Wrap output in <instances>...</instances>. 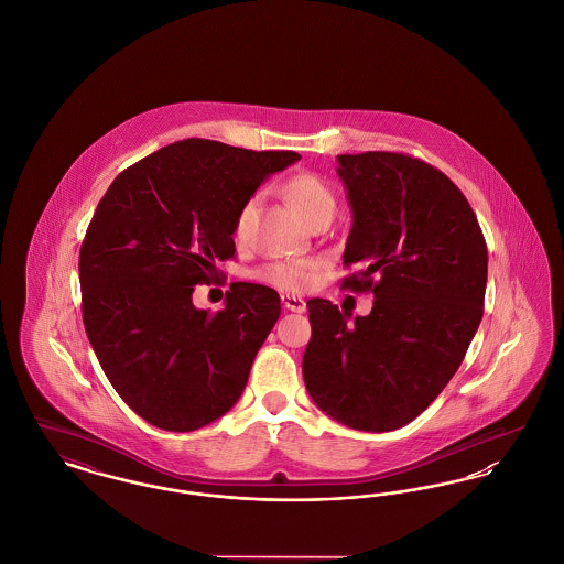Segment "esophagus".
<instances>
[{
  "label": "esophagus",
  "mask_w": 564,
  "mask_h": 564,
  "mask_svg": "<svg viewBox=\"0 0 564 564\" xmlns=\"http://www.w3.org/2000/svg\"><path fill=\"white\" fill-rule=\"evenodd\" d=\"M281 302H283V306L288 311H294V313H304L306 311V302L300 295L283 294L281 295Z\"/></svg>",
  "instance_id": "obj_1"
}]
</instances>
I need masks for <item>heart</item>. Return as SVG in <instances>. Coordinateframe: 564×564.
Masks as SVG:
<instances>
[{"label":"heart","instance_id":"1","mask_svg":"<svg viewBox=\"0 0 564 564\" xmlns=\"http://www.w3.org/2000/svg\"><path fill=\"white\" fill-rule=\"evenodd\" d=\"M283 194L295 214L300 215L304 221H311L313 217H319V215H334L336 212V194L317 173H297L294 177H290L283 186ZM251 207H253V203H247L237 215V221H235L237 237H242V232H245ZM315 272H317L315 262H306V260L281 262L279 260V262H269V264L253 270L251 276L281 290V292L300 294L311 288Z\"/></svg>","mask_w":564,"mask_h":564}]
</instances>
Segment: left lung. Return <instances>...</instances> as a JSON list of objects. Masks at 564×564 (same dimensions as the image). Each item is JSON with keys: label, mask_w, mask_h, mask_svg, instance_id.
Wrapping results in <instances>:
<instances>
[{"label": "left lung", "mask_w": 564, "mask_h": 564, "mask_svg": "<svg viewBox=\"0 0 564 564\" xmlns=\"http://www.w3.org/2000/svg\"><path fill=\"white\" fill-rule=\"evenodd\" d=\"M352 226L343 281L372 292L355 317L323 297L306 302V391L334 421L400 430L455 376L484 315L488 251L463 192L435 166L395 152L340 154Z\"/></svg>", "instance_id": "obj_1"}]
</instances>
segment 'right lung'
I'll list each match as a JSON object with an SVG mask.
<instances>
[{
	"mask_svg": "<svg viewBox=\"0 0 564 564\" xmlns=\"http://www.w3.org/2000/svg\"><path fill=\"white\" fill-rule=\"evenodd\" d=\"M295 161L184 139L124 169L97 205L78 264L82 319L111 387L150 425L200 430L239 402L281 297L232 283L209 313L192 292L235 258V221L253 192Z\"/></svg>",
	"mask_w": 564,
	"mask_h": 564,
	"instance_id": "add662e5",
	"label": "right lung"
}]
</instances>
